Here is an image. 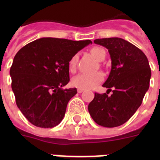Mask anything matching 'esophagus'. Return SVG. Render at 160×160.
Returning a JSON list of instances; mask_svg holds the SVG:
<instances>
[{
    "label": "esophagus",
    "mask_w": 160,
    "mask_h": 160,
    "mask_svg": "<svg viewBox=\"0 0 160 160\" xmlns=\"http://www.w3.org/2000/svg\"><path fill=\"white\" fill-rule=\"evenodd\" d=\"M83 91H84V90H82V89H78V93H79V94L82 93Z\"/></svg>",
    "instance_id": "34e87169"
}]
</instances>
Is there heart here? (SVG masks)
<instances>
[{"label": "heart", "mask_w": 160, "mask_h": 160, "mask_svg": "<svg viewBox=\"0 0 160 160\" xmlns=\"http://www.w3.org/2000/svg\"><path fill=\"white\" fill-rule=\"evenodd\" d=\"M90 53L97 60L102 61L106 57V51L102 48L98 47V46H94L90 49ZM78 61V54L73 55L69 61V69L70 71H73L75 70L76 65H77ZM104 76L100 72L97 73H80L78 75L75 76L72 79L71 83L74 87H77L78 89H82V90H90L93 89L100 82L103 81Z\"/></svg>", "instance_id": "1"}]
</instances>
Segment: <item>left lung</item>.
<instances>
[{
	"label": "left lung",
	"instance_id": "1",
	"mask_svg": "<svg viewBox=\"0 0 160 160\" xmlns=\"http://www.w3.org/2000/svg\"><path fill=\"white\" fill-rule=\"evenodd\" d=\"M94 42L107 48L111 56V73L102 87L113 94L94 93L88 111L97 124L115 128L128 121L140 107L149 89L152 71L146 55L128 41L110 38Z\"/></svg>",
	"mask_w": 160,
	"mask_h": 160
}]
</instances>
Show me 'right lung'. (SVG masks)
I'll return each instance as SVG.
<instances>
[{
    "label": "right lung",
    "mask_w": 160,
    "mask_h": 160,
    "mask_svg": "<svg viewBox=\"0 0 160 160\" xmlns=\"http://www.w3.org/2000/svg\"><path fill=\"white\" fill-rule=\"evenodd\" d=\"M90 40L42 38L22 47L10 68L16 103L32 125L56 127L77 89H62L70 82L69 61Z\"/></svg>",
    "instance_id": "add662e5"
}]
</instances>
